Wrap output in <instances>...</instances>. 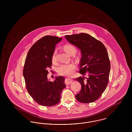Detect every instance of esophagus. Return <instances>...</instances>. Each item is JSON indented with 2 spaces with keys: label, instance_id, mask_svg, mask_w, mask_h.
Masks as SVG:
<instances>
[{
  "label": "esophagus",
  "instance_id": "1",
  "mask_svg": "<svg viewBox=\"0 0 132 132\" xmlns=\"http://www.w3.org/2000/svg\"><path fill=\"white\" fill-rule=\"evenodd\" d=\"M73 80L71 79V78H67L65 79V83L67 85H69V84H70L72 82H73Z\"/></svg>",
  "mask_w": 132,
  "mask_h": 132
}]
</instances>
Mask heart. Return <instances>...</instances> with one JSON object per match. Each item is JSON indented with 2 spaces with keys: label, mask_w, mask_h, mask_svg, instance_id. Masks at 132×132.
<instances>
[{
  "label": "heart",
  "mask_w": 132,
  "mask_h": 132,
  "mask_svg": "<svg viewBox=\"0 0 132 132\" xmlns=\"http://www.w3.org/2000/svg\"><path fill=\"white\" fill-rule=\"evenodd\" d=\"M64 50L70 55H74L77 49L74 46L71 44H65L63 46ZM56 60V51H55L52 56V61L55 62ZM76 69V65L74 63H63L60 64L58 69V72L61 75L65 76L72 75Z\"/></svg>",
  "instance_id": "obj_1"
}]
</instances>
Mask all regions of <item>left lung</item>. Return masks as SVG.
<instances>
[{
	"label": "left lung",
	"instance_id": "1",
	"mask_svg": "<svg viewBox=\"0 0 132 132\" xmlns=\"http://www.w3.org/2000/svg\"><path fill=\"white\" fill-rule=\"evenodd\" d=\"M65 38L81 50L82 55L80 73L83 76L75 79L81 85L76 98L83 103L94 102L104 93L109 81L110 62L107 49L101 42L87 34L67 35ZM86 75L87 77L84 76Z\"/></svg>",
	"mask_w": 132,
	"mask_h": 132
}]
</instances>
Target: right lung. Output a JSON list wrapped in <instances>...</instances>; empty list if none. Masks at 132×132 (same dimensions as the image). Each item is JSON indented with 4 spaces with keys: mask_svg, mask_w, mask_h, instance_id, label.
Returning a JSON list of instances; mask_svg holds the SVG:
<instances>
[{
    "mask_svg": "<svg viewBox=\"0 0 132 132\" xmlns=\"http://www.w3.org/2000/svg\"><path fill=\"white\" fill-rule=\"evenodd\" d=\"M61 39L50 36L41 38L30 48L25 59L23 74L26 89L34 101L43 106L57 104L65 87L64 77H56L53 82L47 78L56 44Z\"/></svg>",
    "mask_w": 132,
    "mask_h": 132,
    "instance_id": "obj_1",
    "label": "right lung"
}]
</instances>
